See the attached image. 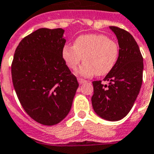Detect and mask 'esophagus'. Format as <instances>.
<instances>
[{
    "label": "esophagus",
    "mask_w": 154,
    "mask_h": 154,
    "mask_svg": "<svg viewBox=\"0 0 154 154\" xmlns=\"http://www.w3.org/2000/svg\"><path fill=\"white\" fill-rule=\"evenodd\" d=\"M77 81H78V82H79L80 84H84V83H85V82H87L86 80L85 79H82V78H77Z\"/></svg>",
    "instance_id": "1"
}]
</instances>
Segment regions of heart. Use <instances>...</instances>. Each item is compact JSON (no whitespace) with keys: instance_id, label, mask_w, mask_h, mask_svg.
Segmentation results:
<instances>
[{"instance_id":"heart-1","label":"heart","mask_w":154,"mask_h":154,"mask_svg":"<svg viewBox=\"0 0 154 154\" xmlns=\"http://www.w3.org/2000/svg\"><path fill=\"white\" fill-rule=\"evenodd\" d=\"M61 55L69 69L75 70L82 60L85 63L77 73L82 77L104 76L114 68L119 56L116 42L103 34H86L77 37L73 45H65Z\"/></svg>"}]
</instances>
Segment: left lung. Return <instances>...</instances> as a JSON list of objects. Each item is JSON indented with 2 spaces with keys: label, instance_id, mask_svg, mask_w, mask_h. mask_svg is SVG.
Instances as JSON below:
<instances>
[{
  "label": "left lung",
  "instance_id": "1",
  "mask_svg": "<svg viewBox=\"0 0 154 154\" xmlns=\"http://www.w3.org/2000/svg\"><path fill=\"white\" fill-rule=\"evenodd\" d=\"M119 45L118 59L112 71L104 81L93 82L94 95L92 105L94 112L103 119L117 122L124 118L136 101L142 84L143 57L138 45L129 32L109 26Z\"/></svg>",
  "mask_w": 154,
  "mask_h": 154
}]
</instances>
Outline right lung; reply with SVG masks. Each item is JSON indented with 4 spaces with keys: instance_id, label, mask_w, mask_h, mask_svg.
<instances>
[{
    "instance_id": "1",
    "label": "right lung",
    "mask_w": 154,
    "mask_h": 154,
    "mask_svg": "<svg viewBox=\"0 0 154 154\" xmlns=\"http://www.w3.org/2000/svg\"><path fill=\"white\" fill-rule=\"evenodd\" d=\"M62 29L42 28L23 38L11 67L16 94L31 118L54 125L69 112L79 86L63 60Z\"/></svg>"
}]
</instances>
